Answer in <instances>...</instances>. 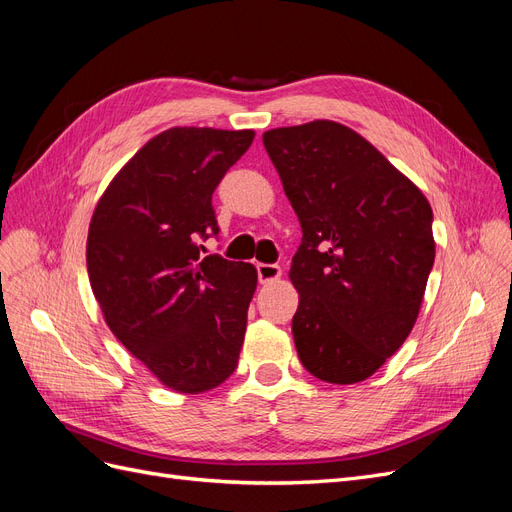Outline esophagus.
<instances>
[{"mask_svg": "<svg viewBox=\"0 0 512 512\" xmlns=\"http://www.w3.org/2000/svg\"><path fill=\"white\" fill-rule=\"evenodd\" d=\"M256 271H258L260 284H271L275 280H280V275H282L280 265H265V262H260V265H256Z\"/></svg>", "mask_w": 512, "mask_h": 512, "instance_id": "obj_1", "label": "esophagus"}]
</instances>
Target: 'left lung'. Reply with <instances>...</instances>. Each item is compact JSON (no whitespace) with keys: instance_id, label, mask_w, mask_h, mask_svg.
I'll list each match as a JSON object with an SVG mask.
<instances>
[{"instance_id":"1","label":"left lung","mask_w":512,"mask_h":512,"mask_svg":"<svg viewBox=\"0 0 512 512\" xmlns=\"http://www.w3.org/2000/svg\"><path fill=\"white\" fill-rule=\"evenodd\" d=\"M262 143L301 222L292 335L309 374L367 380L406 342L436 258L425 194L337 121L275 128Z\"/></svg>"}]
</instances>
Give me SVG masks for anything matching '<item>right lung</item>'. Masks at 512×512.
<instances>
[{
  "instance_id": "right-lung-1",
  "label": "right lung",
  "mask_w": 512,
  "mask_h": 512,
  "mask_svg": "<svg viewBox=\"0 0 512 512\" xmlns=\"http://www.w3.org/2000/svg\"><path fill=\"white\" fill-rule=\"evenodd\" d=\"M254 130L170 128L123 166L91 215L87 271L108 329L164 386L205 393L237 369L258 273L200 258L211 196Z\"/></svg>"
}]
</instances>
